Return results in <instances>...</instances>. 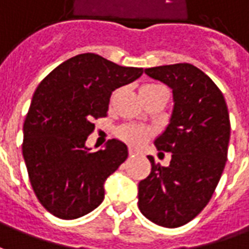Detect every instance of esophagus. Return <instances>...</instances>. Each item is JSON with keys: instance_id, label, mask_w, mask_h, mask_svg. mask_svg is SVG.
Returning a JSON list of instances; mask_svg holds the SVG:
<instances>
[{"instance_id": "obj_1", "label": "esophagus", "mask_w": 249, "mask_h": 249, "mask_svg": "<svg viewBox=\"0 0 249 249\" xmlns=\"http://www.w3.org/2000/svg\"><path fill=\"white\" fill-rule=\"evenodd\" d=\"M129 156H136V155H139V152H137L136 149H133V148H129Z\"/></svg>"}]
</instances>
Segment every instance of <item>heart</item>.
<instances>
[{"label": "heart", "instance_id": "b5f03b06", "mask_svg": "<svg viewBox=\"0 0 249 249\" xmlns=\"http://www.w3.org/2000/svg\"><path fill=\"white\" fill-rule=\"evenodd\" d=\"M159 88H163V86H160V85H145V86H142L140 89V93L152 91V90H156ZM117 136L126 144L137 147V145H142L147 139L152 136V130L148 129V128H144V126H140V125H123L117 130Z\"/></svg>", "mask_w": 249, "mask_h": 249}]
</instances>
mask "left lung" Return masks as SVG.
I'll return each instance as SVG.
<instances>
[{"mask_svg":"<svg viewBox=\"0 0 249 249\" xmlns=\"http://www.w3.org/2000/svg\"><path fill=\"white\" fill-rule=\"evenodd\" d=\"M173 89L170 124L155 140L158 151L171 154L170 166L155 163L139 183V209L160 227L178 228L208 205L228 158L231 123L221 90L190 63L145 69ZM163 154V152H159Z\"/></svg>","mask_w":249,"mask_h":249,"instance_id":"1","label":"left lung"}]
</instances>
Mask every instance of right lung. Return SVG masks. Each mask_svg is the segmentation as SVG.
<instances>
[{"label":"right lung","mask_w":249,"mask_h":249,"mask_svg":"<svg viewBox=\"0 0 249 249\" xmlns=\"http://www.w3.org/2000/svg\"><path fill=\"white\" fill-rule=\"evenodd\" d=\"M142 72L81 53L40 82L24 121L22 156L35 194L51 214L74 220L104 201V183L128 158V148L112 139L91 152L85 142L93 121L107 116L112 91Z\"/></svg>","instance_id":"obj_1"}]
</instances>
